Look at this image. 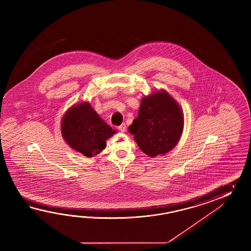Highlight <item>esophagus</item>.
Segmentation results:
<instances>
[{
	"label": "esophagus",
	"mask_w": 251,
	"mask_h": 251,
	"mask_svg": "<svg viewBox=\"0 0 251 251\" xmlns=\"http://www.w3.org/2000/svg\"><path fill=\"white\" fill-rule=\"evenodd\" d=\"M118 129H119V131L120 132H126V124H122L120 126H118Z\"/></svg>",
	"instance_id": "1"
}]
</instances>
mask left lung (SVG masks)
I'll use <instances>...</instances> for the list:
<instances>
[{
    "instance_id": "1",
    "label": "left lung",
    "mask_w": 251,
    "mask_h": 251,
    "mask_svg": "<svg viewBox=\"0 0 251 251\" xmlns=\"http://www.w3.org/2000/svg\"><path fill=\"white\" fill-rule=\"evenodd\" d=\"M184 115L178 103L164 90L144 96L138 118L128 127L139 148L149 157L164 155L181 137Z\"/></svg>"
}]
</instances>
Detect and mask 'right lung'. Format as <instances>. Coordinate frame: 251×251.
Segmentation results:
<instances>
[{
    "mask_svg": "<svg viewBox=\"0 0 251 251\" xmlns=\"http://www.w3.org/2000/svg\"><path fill=\"white\" fill-rule=\"evenodd\" d=\"M61 132L72 149L91 158L107 146V139L115 133L88 101L75 104L65 112L61 121Z\"/></svg>",
    "mask_w": 251,
    "mask_h": 251,
    "instance_id": "1",
    "label": "right lung"
}]
</instances>
